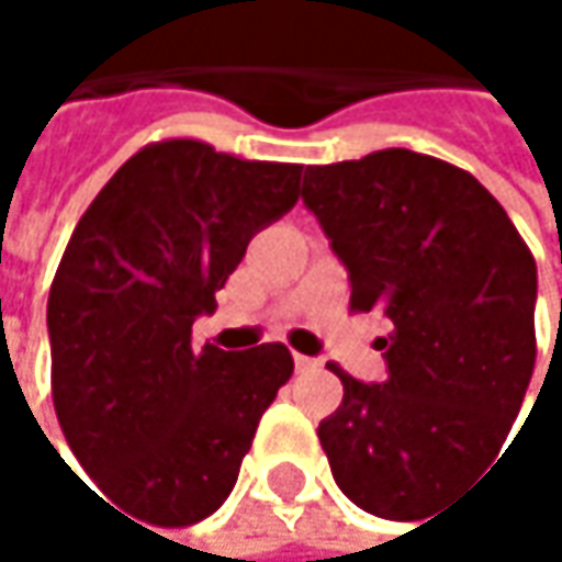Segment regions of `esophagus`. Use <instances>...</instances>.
Returning <instances> with one entry per match:
<instances>
[{"label":"esophagus","instance_id":"34e87169","mask_svg":"<svg viewBox=\"0 0 562 562\" xmlns=\"http://www.w3.org/2000/svg\"><path fill=\"white\" fill-rule=\"evenodd\" d=\"M322 368V361L318 358H305V355H295V371H318Z\"/></svg>","mask_w":562,"mask_h":562}]
</instances>
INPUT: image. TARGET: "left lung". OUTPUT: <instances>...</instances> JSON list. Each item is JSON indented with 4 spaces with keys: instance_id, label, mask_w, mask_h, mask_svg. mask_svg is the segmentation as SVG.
Wrapping results in <instances>:
<instances>
[{
    "instance_id": "left-lung-1",
    "label": "left lung",
    "mask_w": 562,
    "mask_h": 562,
    "mask_svg": "<svg viewBox=\"0 0 562 562\" xmlns=\"http://www.w3.org/2000/svg\"><path fill=\"white\" fill-rule=\"evenodd\" d=\"M302 201L351 277V312H384V384L338 364L318 423L338 488L368 514L419 520L492 462L537 361V263L495 194L409 149L308 166Z\"/></svg>"
}]
</instances>
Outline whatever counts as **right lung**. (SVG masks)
Wrapping results in <instances>:
<instances>
[{
	"label": "right lung",
	"mask_w": 562,
	"mask_h": 562,
	"mask_svg": "<svg viewBox=\"0 0 562 562\" xmlns=\"http://www.w3.org/2000/svg\"><path fill=\"white\" fill-rule=\"evenodd\" d=\"M302 166L201 139L143 146L77 221L48 295L52 396L100 492L156 527L204 520L231 495L289 348H194L191 325L257 231L299 201Z\"/></svg>",
	"instance_id": "right-lung-1"
}]
</instances>
